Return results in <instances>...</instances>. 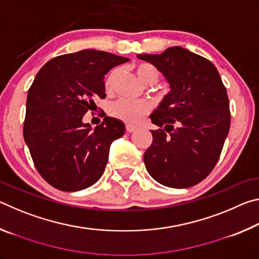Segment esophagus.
<instances>
[{
    "mask_svg": "<svg viewBox=\"0 0 259 259\" xmlns=\"http://www.w3.org/2000/svg\"><path fill=\"white\" fill-rule=\"evenodd\" d=\"M136 129L137 128H136L135 125H131V124H126V126H125V130L128 131V133H134Z\"/></svg>",
    "mask_w": 259,
    "mask_h": 259,
    "instance_id": "34e87169",
    "label": "esophagus"
}]
</instances>
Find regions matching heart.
Masks as SVG:
<instances>
[{
    "label": "heart",
    "instance_id": "heart-1",
    "mask_svg": "<svg viewBox=\"0 0 259 259\" xmlns=\"http://www.w3.org/2000/svg\"><path fill=\"white\" fill-rule=\"evenodd\" d=\"M136 74L138 77L147 85H153L159 81L160 72L155 66L148 63H138L135 66ZM119 69L115 68L108 74L105 80V88L107 91L113 89V84L115 78L119 75ZM151 111L150 103L145 100H130V99H119L114 102L109 106V114L116 119L126 122V123L137 124L142 121L145 115Z\"/></svg>",
    "mask_w": 259,
    "mask_h": 259
}]
</instances>
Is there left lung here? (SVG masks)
Instances as JSON below:
<instances>
[{"label":"left lung","mask_w":259,"mask_h":259,"mask_svg":"<svg viewBox=\"0 0 259 259\" xmlns=\"http://www.w3.org/2000/svg\"><path fill=\"white\" fill-rule=\"evenodd\" d=\"M170 85L151 114L153 140L144 153L148 174L162 185L186 188L211 172L231 124L226 88L211 61L182 47L160 55H137Z\"/></svg>","instance_id":"left-lung-1"}]
</instances>
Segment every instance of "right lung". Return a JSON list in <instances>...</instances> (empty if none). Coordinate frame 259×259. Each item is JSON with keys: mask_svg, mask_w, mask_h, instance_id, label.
Returning a JSON list of instances; mask_svg holds the SVG:
<instances>
[{"mask_svg": "<svg viewBox=\"0 0 259 259\" xmlns=\"http://www.w3.org/2000/svg\"><path fill=\"white\" fill-rule=\"evenodd\" d=\"M128 60L87 49L56 57L36 74L26 102L24 139L35 168L51 186L75 192L102 177L111 144L125 126L106 116L93 129L82 119L95 98L106 97L105 74Z\"/></svg>", "mask_w": 259, "mask_h": 259, "instance_id": "1", "label": "right lung"}]
</instances>
